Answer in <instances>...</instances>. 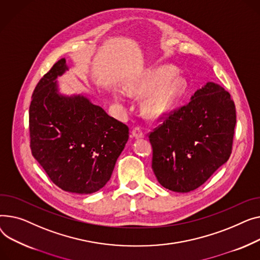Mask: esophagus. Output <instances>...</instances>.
Here are the masks:
<instances>
[{"label": "esophagus", "instance_id": "obj_1", "mask_svg": "<svg viewBox=\"0 0 260 260\" xmlns=\"http://www.w3.org/2000/svg\"><path fill=\"white\" fill-rule=\"evenodd\" d=\"M132 136L134 137V139H136V140H140V139H143V137L145 136V133H144V131L142 130V128L135 127V128L132 130Z\"/></svg>", "mask_w": 260, "mask_h": 260}]
</instances>
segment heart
I'll return each mask as SVG.
<instances>
[{
    "mask_svg": "<svg viewBox=\"0 0 260 260\" xmlns=\"http://www.w3.org/2000/svg\"><path fill=\"white\" fill-rule=\"evenodd\" d=\"M171 68L160 67L149 73L146 78L129 88V93L144 96L142 111L152 120L159 119L172 109L176 100L185 90V82L180 76L172 75ZM113 98L117 103H124L125 98L120 91H115Z\"/></svg>",
    "mask_w": 260,
    "mask_h": 260,
    "instance_id": "1",
    "label": "heart"
}]
</instances>
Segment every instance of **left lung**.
Wrapping results in <instances>:
<instances>
[{"instance_id": "left-lung-1", "label": "left lung", "mask_w": 260, "mask_h": 260, "mask_svg": "<svg viewBox=\"0 0 260 260\" xmlns=\"http://www.w3.org/2000/svg\"><path fill=\"white\" fill-rule=\"evenodd\" d=\"M236 110L230 93L208 82L149 134L159 184L187 193L201 187L232 152Z\"/></svg>"}]
</instances>
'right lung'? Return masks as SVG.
<instances>
[{
	"label": "right lung",
	"mask_w": 260,
	"mask_h": 260,
	"mask_svg": "<svg viewBox=\"0 0 260 260\" xmlns=\"http://www.w3.org/2000/svg\"><path fill=\"white\" fill-rule=\"evenodd\" d=\"M68 70L60 58L37 85L29 108L34 157L62 190L91 194L109 181L129 128L83 94L59 92Z\"/></svg>",
	"instance_id": "add662e5"
}]
</instances>
